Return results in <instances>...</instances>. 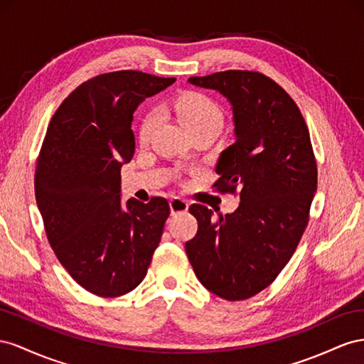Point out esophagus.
Returning <instances> with one entry per match:
<instances>
[{
	"label": "esophagus",
	"mask_w": 364,
	"mask_h": 364,
	"mask_svg": "<svg viewBox=\"0 0 364 364\" xmlns=\"http://www.w3.org/2000/svg\"><path fill=\"white\" fill-rule=\"evenodd\" d=\"M189 209V203L180 198V196H173V198H171V212L172 215L175 213H184L188 212Z\"/></svg>",
	"instance_id": "1"
}]
</instances>
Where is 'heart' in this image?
Masks as SVG:
<instances>
[{
    "instance_id": "1",
    "label": "heart",
    "mask_w": 364,
    "mask_h": 364,
    "mask_svg": "<svg viewBox=\"0 0 364 364\" xmlns=\"http://www.w3.org/2000/svg\"><path fill=\"white\" fill-rule=\"evenodd\" d=\"M172 108L176 117L192 134L204 129L220 132L223 127L224 116L221 108L218 107L216 102L205 95H201V92H186V95L178 96L173 100ZM157 122L159 114L155 111L149 112L143 119L139 129V140L141 143H146L151 139L155 127H157Z\"/></svg>"
}]
</instances>
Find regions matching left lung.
Masks as SVG:
<instances>
[{
  "instance_id": "8db88e82",
  "label": "left lung",
  "mask_w": 364,
  "mask_h": 364,
  "mask_svg": "<svg viewBox=\"0 0 364 364\" xmlns=\"http://www.w3.org/2000/svg\"><path fill=\"white\" fill-rule=\"evenodd\" d=\"M189 82L232 103L236 140L218 159L212 188L237 193L241 203L216 218L192 204L198 232L186 253L209 291L245 300L274 282L308 225L317 189L313 144L296 102L262 73L225 70Z\"/></svg>"
}]
</instances>
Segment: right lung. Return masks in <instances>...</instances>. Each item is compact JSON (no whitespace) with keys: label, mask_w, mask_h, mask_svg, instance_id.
I'll return each instance as SVG.
<instances>
[{"label":"right lung","mask_w":364,"mask_h":364,"mask_svg":"<svg viewBox=\"0 0 364 364\" xmlns=\"http://www.w3.org/2000/svg\"><path fill=\"white\" fill-rule=\"evenodd\" d=\"M137 70L103 73L60 103L36 159L35 195L47 240L68 274L87 291L117 297L148 273L171 207L120 203V169L136 149L132 112L173 84Z\"/></svg>","instance_id":"1"}]
</instances>
